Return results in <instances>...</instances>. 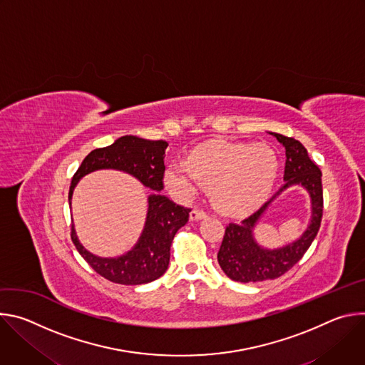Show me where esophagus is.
Masks as SVG:
<instances>
[{
  "mask_svg": "<svg viewBox=\"0 0 365 365\" xmlns=\"http://www.w3.org/2000/svg\"><path fill=\"white\" fill-rule=\"evenodd\" d=\"M206 218V212L199 210V207H193L192 212H190V220L192 221H199V220H203Z\"/></svg>",
  "mask_w": 365,
  "mask_h": 365,
  "instance_id": "esophagus-1",
  "label": "esophagus"
}]
</instances>
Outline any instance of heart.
<instances>
[{
    "label": "heart",
    "instance_id": "obj_1",
    "mask_svg": "<svg viewBox=\"0 0 365 365\" xmlns=\"http://www.w3.org/2000/svg\"><path fill=\"white\" fill-rule=\"evenodd\" d=\"M277 155L264 144L210 141L193 150L186 162L166 170V183L180 196H192L200 185L211 187L214 206L222 214H241L270 192Z\"/></svg>",
    "mask_w": 365,
    "mask_h": 365
}]
</instances>
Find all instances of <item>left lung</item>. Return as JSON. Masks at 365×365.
<instances>
[{
  "label": "left lung",
  "mask_w": 365,
  "mask_h": 365,
  "mask_svg": "<svg viewBox=\"0 0 365 365\" xmlns=\"http://www.w3.org/2000/svg\"><path fill=\"white\" fill-rule=\"evenodd\" d=\"M274 135L286 148L284 185L258 211L240 222H230L225 228L224 240L218 251V263L224 273L234 282L255 283L273 280L289 272L315 240L324 214L322 172L310 160L303 144L292 137L277 133ZM303 185L311 195L312 220L304 235L294 243L282 249L267 250L259 247L252 237V230L267 207L283 190L290 185Z\"/></svg>",
  "instance_id": "obj_1"
}]
</instances>
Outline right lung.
Returning a JSON list of instances; mask_svg holds the SVG:
<instances>
[{
  "instance_id": "right-lung-1",
  "label": "right lung",
  "mask_w": 365,
  "mask_h": 365,
  "mask_svg": "<svg viewBox=\"0 0 365 365\" xmlns=\"http://www.w3.org/2000/svg\"><path fill=\"white\" fill-rule=\"evenodd\" d=\"M169 144L163 140H144L124 135L114 144L92 150L73 175L69 189V203L73 189L81 178L99 169L123 170L137 178L145 187L158 192L148 196V212L143 234L135 247L117 258H101L86 251L79 242L72 225L71 238L86 259V263L102 277L118 284L137 286L150 283L169 267L170 245L176 232L189 221V207L180 206L168 196L160 195L165 178V150Z\"/></svg>"
}]
</instances>
